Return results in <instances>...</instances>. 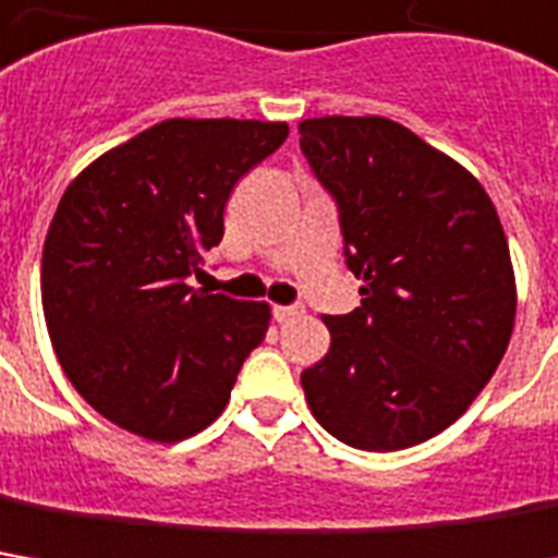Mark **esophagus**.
I'll list each match as a JSON object with an SVG mask.
<instances>
[{
	"label": "esophagus",
	"instance_id": "obj_1",
	"mask_svg": "<svg viewBox=\"0 0 558 558\" xmlns=\"http://www.w3.org/2000/svg\"><path fill=\"white\" fill-rule=\"evenodd\" d=\"M272 316L279 325H288L304 316V306H272Z\"/></svg>",
	"mask_w": 558,
	"mask_h": 558
}]
</instances>
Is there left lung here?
Returning a JSON list of instances; mask_svg holds the SVG:
<instances>
[{"mask_svg": "<svg viewBox=\"0 0 558 558\" xmlns=\"http://www.w3.org/2000/svg\"><path fill=\"white\" fill-rule=\"evenodd\" d=\"M301 149L340 211L362 306L325 316L331 347L301 375L335 439L399 451L451 427L492 380L515 323L495 202L451 156L384 116L304 119Z\"/></svg>", "mask_w": 558, "mask_h": 558, "instance_id": "left-lung-1", "label": "left lung"}]
</instances>
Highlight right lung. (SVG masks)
I'll return each mask as SVG.
<instances>
[{"mask_svg":"<svg viewBox=\"0 0 558 558\" xmlns=\"http://www.w3.org/2000/svg\"><path fill=\"white\" fill-rule=\"evenodd\" d=\"M286 122L166 119L66 186L43 248L48 338L76 392L116 427L181 442L230 402L270 306L193 288L242 174Z\"/></svg>","mask_w":558,"mask_h":558,"instance_id":"1","label":"right lung"}]
</instances>
